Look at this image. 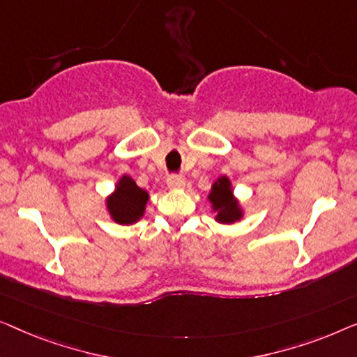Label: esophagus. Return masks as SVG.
I'll return each instance as SVG.
<instances>
[{
	"mask_svg": "<svg viewBox=\"0 0 357 357\" xmlns=\"http://www.w3.org/2000/svg\"><path fill=\"white\" fill-rule=\"evenodd\" d=\"M185 179L183 176H169L167 179V185L169 189H183Z\"/></svg>",
	"mask_w": 357,
	"mask_h": 357,
	"instance_id": "34e87169",
	"label": "esophagus"
}]
</instances>
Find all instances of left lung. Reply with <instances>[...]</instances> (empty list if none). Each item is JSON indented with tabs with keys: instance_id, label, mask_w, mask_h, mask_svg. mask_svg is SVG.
<instances>
[{
	"instance_id": "8db88e82",
	"label": "left lung",
	"mask_w": 357,
	"mask_h": 357,
	"mask_svg": "<svg viewBox=\"0 0 357 357\" xmlns=\"http://www.w3.org/2000/svg\"><path fill=\"white\" fill-rule=\"evenodd\" d=\"M210 202L213 205V210H217V220L222 223H233L241 218L239 205L233 199V192L229 189L228 178H220L213 184L212 192H210Z\"/></svg>"
}]
</instances>
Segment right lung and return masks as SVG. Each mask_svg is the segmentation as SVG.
<instances>
[{"mask_svg":"<svg viewBox=\"0 0 357 357\" xmlns=\"http://www.w3.org/2000/svg\"><path fill=\"white\" fill-rule=\"evenodd\" d=\"M149 194L140 189L129 176H123L116 190L108 199V210L113 220L121 225H130L142 218Z\"/></svg>","mask_w":357,"mask_h":357,"instance_id":"obj_1","label":"right lung"}]
</instances>
